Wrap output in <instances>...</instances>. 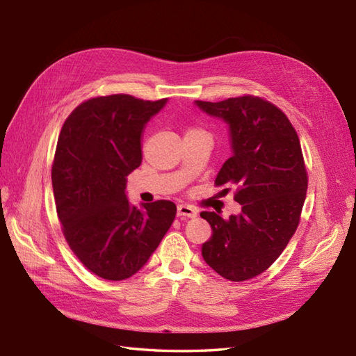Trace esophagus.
Instances as JSON below:
<instances>
[{"mask_svg": "<svg viewBox=\"0 0 356 356\" xmlns=\"http://www.w3.org/2000/svg\"><path fill=\"white\" fill-rule=\"evenodd\" d=\"M177 216L191 218L197 216V211H195V208H193L191 205H184V203H180V205H177Z\"/></svg>", "mask_w": 356, "mask_h": 356, "instance_id": "obj_1", "label": "esophagus"}]
</instances>
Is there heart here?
<instances>
[{
  "mask_svg": "<svg viewBox=\"0 0 356 356\" xmlns=\"http://www.w3.org/2000/svg\"><path fill=\"white\" fill-rule=\"evenodd\" d=\"M191 131H197V130H191Z\"/></svg>",
  "mask_w": 356,
  "mask_h": 356,
  "instance_id": "heart-1",
  "label": "heart"
}]
</instances>
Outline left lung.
Listing matches in <instances>:
<instances>
[{"label":"left lung","mask_w":356,"mask_h":356,"mask_svg":"<svg viewBox=\"0 0 356 356\" xmlns=\"http://www.w3.org/2000/svg\"><path fill=\"white\" fill-rule=\"evenodd\" d=\"M194 104L228 127L232 156L216 185L237 186L241 205L229 218L214 211L200 214L213 229L202 257L218 275L245 282L278 259L298 226L307 191L300 139L284 113L260 97Z\"/></svg>","instance_id":"8db88e82"}]
</instances>
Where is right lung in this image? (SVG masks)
<instances>
[{
    "instance_id": "right-lung-1",
    "label": "right lung",
    "mask_w": 356,
    "mask_h": 356,
    "mask_svg": "<svg viewBox=\"0 0 356 356\" xmlns=\"http://www.w3.org/2000/svg\"><path fill=\"white\" fill-rule=\"evenodd\" d=\"M168 99L101 96L78 105L59 134L51 185L64 236L81 263L120 282L140 270L176 217L170 200L127 197V176L142 162L148 120Z\"/></svg>"
}]
</instances>
